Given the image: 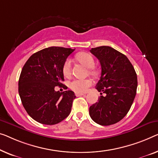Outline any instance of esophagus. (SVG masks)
I'll list each match as a JSON object with an SVG mask.
<instances>
[{
  "mask_svg": "<svg viewBox=\"0 0 158 158\" xmlns=\"http://www.w3.org/2000/svg\"><path fill=\"white\" fill-rule=\"evenodd\" d=\"M75 95L77 96H85L84 94H81V93H75Z\"/></svg>",
  "mask_w": 158,
  "mask_h": 158,
  "instance_id": "1",
  "label": "esophagus"
}]
</instances>
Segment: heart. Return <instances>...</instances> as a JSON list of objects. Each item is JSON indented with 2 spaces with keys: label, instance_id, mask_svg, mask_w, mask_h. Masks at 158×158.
<instances>
[{
  "label": "heart",
  "instance_id": "heart-1",
  "mask_svg": "<svg viewBox=\"0 0 158 158\" xmlns=\"http://www.w3.org/2000/svg\"><path fill=\"white\" fill-rule=\"evenodd\" d=\"M77 59L80 62L82 63L84 65H85L86 67L90 68L89 72L91 74H95V72L93 69V67L95 64V61L92 56L90 54L86 52H81L79 53L77 55ZM72 69V60L69 58L67 59L63 64L62 67V72L63 74L65 77L69 76L70 73H71ZM92 82L90 79H74L72 81L69 83V87L72 90L76 91V92L82 93L85 92L87 90V89L91 85Z\"/></svg>",
  "mask_w": 158,
  "mask_h": 158
}]
</instances>
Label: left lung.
<instances>
[{"instance_id": "left-lung-1", "label": "left lung", "mask_w": 158, "mask_h": 158, "mask_svg": "<svg viewBox=\"0 0 158 158\" xmlns=\"http://www.w3.org/2000/svg\"><path fill=\"white\" fill-rule=\"evenodd\" d=\"M90 52L102 67L96 89L106 96H100L89 107V115L96 123L110 126L123 119L130 110L136 95L137 74L128 57L110 47L91 48Z\"/></svg>"}]
</instances>
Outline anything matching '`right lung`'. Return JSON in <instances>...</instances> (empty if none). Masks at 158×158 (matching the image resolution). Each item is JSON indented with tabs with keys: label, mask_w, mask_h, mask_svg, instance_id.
I'll list each match as a JSON object with an SVG mask.
<instances>
[{
	"label": "right lung",
	"mask_w": 158,
	"mask_h": 158,
	"mask_svg": "<svg viewBox=\"0 0 158 158\" xmlns=\"http://www.w3.org/2000/svg\"><path fill=\"white\" fill-rule=\"evenodd\" d=\"M74 49L50 47L33 54L23 66L18 81V92L28 115L39 123L55 125L71 112L72 91L60 92L55 86L64 84L63 64Z\"/></svg>",
	"instance_id": "add662e5"
}]
</instances>
